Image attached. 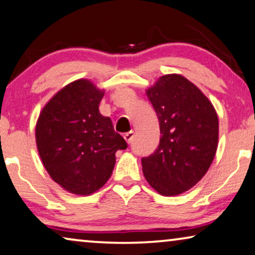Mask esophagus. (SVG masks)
<instances>
[{"instance_id":"1","label":"esophagus","mask_w":255,"mask_h":255,"mask_svg":"<svg viewBox=\"0 0 255 255\" xmlns=\"http://www.w3.org/2000/svg\"><path fill=\"white\" fill-rule=\"evenodd\" d=\"M134 136H135V132L132 131V130H130V131L126 132V134L124 135V137H125V139H126L127 143H130L131 140H132V138H134Z\"/></svg>"}]
</instances>
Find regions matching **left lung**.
I'll return each instance as SVG.
<instances>
[{
  "instance_id": "obj_1",
  "label": "left lung",
  "mask_w": 255,
  "mask_h": 255,
  "mask_svg": "<svg viewBox=\"0 0 255 255\" xmlns=\"http://www.w3.org/2000/svg\"><path fill=\"white\" fill-rule=\"evenodd\" d=\"M160 126V142L142 158L143 174L162 196L191 189L206 174L218 149L219 120L208 98L178 74H167L146 90Z\"/></svg>"
}]
</instances>
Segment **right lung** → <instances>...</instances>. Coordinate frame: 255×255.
<instances>
[{"instance_id":"right-lung-1","label":"right lung","mask_w":255,"mask_h":255,"mask_svg":"<svg viewBox=\"0 0 255 255\" xmlns=\"http://www.w3.org/2000/svg\"><path fill=\"white\" fill-rule=\"evenodd\" d=\"M104 91L77 80L44 106L35 129L43 165L56 183L75 195H90L111 176L116 152L127 149L109 117L98 106Z\"/></svg>"}]
</instances>
